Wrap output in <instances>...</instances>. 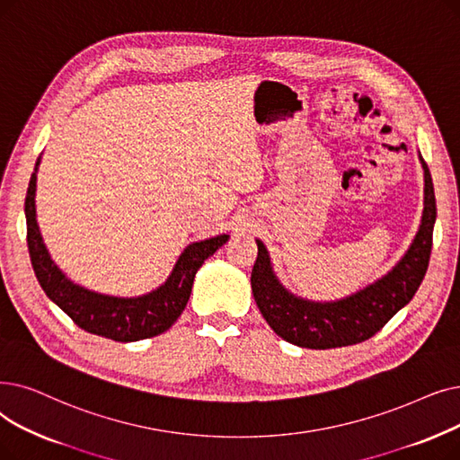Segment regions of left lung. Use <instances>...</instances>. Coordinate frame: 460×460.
Returning a JSON list of instances; mask_svg holds the SVG:
<instances>
[{
    "instance_id": "obj_1",
    "label": "left lung",
    "mask_w": 460,
    "mask_h": 460,
    "mask_svg": "<svg viewBox=\"0 0 460 460\" xmlns=\"http://www.w3.org/2000/svg\"><path fill=\"white\" fill-rule=\"evenodd\" d=\"M419 159L425 171L421 226L401 261L365 289L332 303L306 301L303 296L289 293L278 282L265 244L255 241L257 259L252 270V291L259 312L278 336L295 346L310 349L358 344L368 341L398 310L411 301L429 269L436 222L432 176L421 154Z\"/></svg>"
}]
</instances>
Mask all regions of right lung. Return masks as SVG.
Returning <instances> with one entry per match:
<instances>
[{
  "label": "right lung",
  "mask_w": 460,
  "mask_h": 460,
  "mask_svg": "<svg viewBox=\"0 0 460 460\" xmlns=\"http://www.w3.org/2000/svg\"><path fill=\"white\" fill-rule=\"evenodd\" d=\"M37 159L35 171L30 178L26 193V226H28V250L31 267L43 291L62 308L73 322L97 336L111 338L114 342H137L165 332L186 308L193 278L217 248H222L229 234H217L207 241L190 244L167 278V282L157 289L141 296H111L90 291L78 286L58 269L43 243L35 214V188H37Z\"/></svg>",
  "instance_id": "1"
}]
</instances>
